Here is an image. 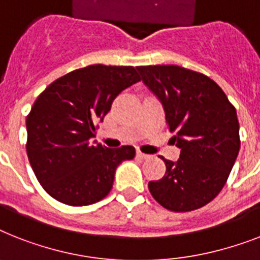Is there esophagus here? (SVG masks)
I'll return each mask as SVG.
<instances>
[{"mask_svg":"<svg viewBox=\"0 0 260 260\" xmlns=\"http://www.w3.org/2000/svg\"><path fill=\"white\" fill-rule=\"evenodd\" d=\"M136 156L139 157V159H148L149 157V155H147V153H143L141 151H137Z\"/></svg>","mask_w":260,"mask_h":260,"instance_id":"obj_1","label":"esophagus"}]
</instances>
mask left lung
<instances>
[{
    "instance_id": "obj_1",
    "label": "left lung",
    "mask_w": 260,
    "mask_h": 260,
    "mask_svg": "<svg viewBox=\"0 0 260 260\" xmlns=\"http://www.w3.org/2000/svg\"><path fill=\"white\" fill-rule=\"evenodd\" d=\"M136 69L161 101L168 131L180 148L175 163L161 157L166 175L149 181V192L167 210H198L218 196L239 153L235 107L220 86L203 73L178 65Z\"/></svg>"
}]
</instances>
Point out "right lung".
I'll list each match as a JSON object with an SVG mask.
<instances>
[{"mask_svg":"<svg viewBox=\"0 0 260 260\" xmlns=\"http://www.w3.org/2000/svg\"><path fill=\"white\" fill-rule=\"evenodd\" d=\"M137 81L134 67L89 65L57 79L37 97L26 116V153L52 198L79 207L111 192L117 166L136 151L131 145L107 148L92 139L113 100Z\"/></svg>","mask_w":260,"mask_h":260,"instance_id":"add662e5","label":"right lung"}]
</instances>
